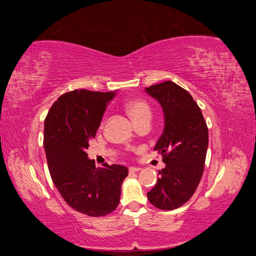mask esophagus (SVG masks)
I'll return each instance as SVG.
<instances>
[{
    "label": "esophagus",
    "mask_w": 256,
    "mask_h": 256,
    "mask_svg": "<svg viewBox=\"0 0 256 256\" xmlns=\"http://www.w3.org/2000/svg\"><path fill=\"white\" fill-rule=\"evenodd\" d=\"M140 170H141V168H138V166H130V168H129V172H130V173H134V172L140 171Z\"/></svg>",
    "instance_id": "obj_1"
}]
</instances>
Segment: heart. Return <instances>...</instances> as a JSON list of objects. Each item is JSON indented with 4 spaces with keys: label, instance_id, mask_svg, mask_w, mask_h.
Instances as JSON below:
<instances>
[{
    "label": "heart",
    "instance_id": "obj_1",
    "mask_svg": "<svg viewBox=\"0 0 256 256\" xmlns=\"http://www.w3.org/2000/svg\"><path fill=\"white\" fill-rule=\"evenodd\" d=\"M126 109L130 118H132L134 124L138 122L144 118H150V108L148 104L145 102L144 100H132L127 104Z\"/></svg>",
    "mask_w": 256,
    "mask_h": 256
}]
</instances>
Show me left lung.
I'll list each match as a JSON object with an SVG mask.
<instances>
[{
    "label": "left lung",
    "instance_id": "1",
    "mask_svg": "<svg viewBox=\"0 0 256 256\" xmlns=\"http://www.w3.org/2000/svg\"><path fill=\"white\" fill-rule=\"evenodd\" d=\"M145 92L164 111V132L154 150L166 164L147 198L154 207L173 210L188 202L202 178L208 128L198 104L180 85L166 81L145 88Z\"/></svg>",
    "mask_w": 256,
    "mask_h": 256
}]
</instances>
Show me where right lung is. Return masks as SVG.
Returning <instances> with one entry per match:
<instances>
[{
	"label": "right lung",
	"instance_id": "obj_1",
	"mask_svg": "<svg viewBox=\"0 0 256 256\" xmlns=\"http://www.w3.org/2000/svg\"><path fill=\"white\" fill-rule=\"evenodd\" d=\"M115 92L76 90L62 95L44 120V147L49 172L60 196L74 210L90 216L112 212L120 198L128 168H96L86 150Z\"/></svg>",
	"mask_w": 256,
	"mask_h": 256
}]
</instances>
